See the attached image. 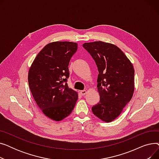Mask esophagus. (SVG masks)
Masks as SVG:
<instances>
[{
    "mask_svg": "<svg viewBox=\"0 0 159 159\" xmlns=\"http://www.w3.org/2000/svg\"><path fill=\"white\" fill-rule=\"evenodd\" d=\"M80 93L81 94V95H85L87 93L86 90H82L80 91Z\"/></svg>",
    "mask_w": 159,
    "mask_h": 159,
    "instance_id": "esophagus-1",
    "label": "esophagus"
}]
</instances>
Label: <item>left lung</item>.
<instances>
[{
  "instance_id": "obj_1",
  "label": "left lung",
  "mask_w": 159,
  "mask_h": 159,
  "mask_svg": "<svg viewBox=\"0 0 159 159\" xmlns=\"http://www.w3.org/2000/svg\"><path fill=\"white\" fill-rule=\"evenodd\" d=\"M94 59L98 75L97 88L100 101L91 107L102 121L110 122L118 117L134 92V68L116 46L95 41L82 45Z\"/></svg>"
}]
</instances>
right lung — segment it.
Here are the masks:
<instances>
[{
  "mask_svg": "<svg viewBox=\"0 0 159 159\" xmlns=\"http://www.w3.org/2000/svg\"><path fill=\"white\" fill-rule=\"evenodd\" d=\"M72 42H53L45 46L33 62L28 84L37 106L48 117L61 121L71 114L78 99L69 88L68 65L77 50Z\"/></svg>",
  "mask_w": 159,
  "mask_h": 159,
  "instance_id": "1",
  "label": "right lung"
}]
</instances>
